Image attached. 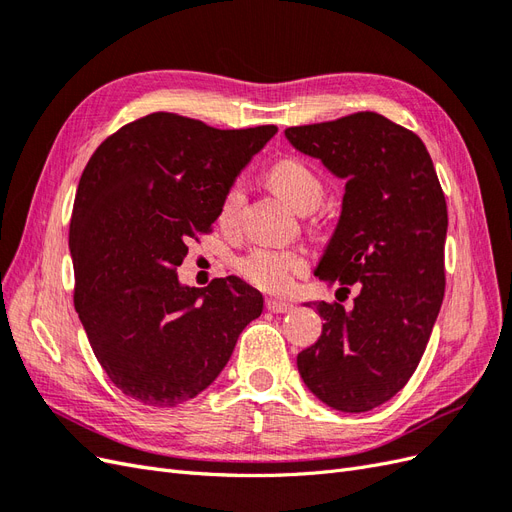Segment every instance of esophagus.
<instances>
[{
    "mask_svg": "<svg viewBox=\"0 0 512 512\" xmlns=\"http://www.w3.org/2000/svg\"><path fill=\"white\" fill-rule=\"evenodd\" d=\"M267 309L273 314H288L292 312V303L288 301H277V299H267Z\"/></svg>",
    "mask_w": 512,
    "mask_h": 512,
    "instance_id": "34e87169",
    "label": "esophagus"
}]
</instances>
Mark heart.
Segmentation results:
<instances>
[{
    "label": "heart",
    "mask_w": 512,
    "mask_h": 512,
    "mask_svg": "<svg viewBox=\"0 0 512 512\" xmlns=\"http://www.w3.org/2000/svg\"><path fill=\"white\" fill-rule=\"evenodd\" d=\"M271 188L280 194L288 205L299 213L316 211L327 185L316 173V168L309 166L301 158H282L277 160L267 173ZM245 207V188L241 181H232L224 190L218 205V224L222 228H235L241 220ZM307 267V260L301 252L280 250V247L258 245L239 260V271L252 286L282 294L288 292L294 284V277L301 275Z\"/></svg>",
    "instance_id": "obj_1"
}]
</instances>
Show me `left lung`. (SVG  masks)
I'll list each match as a JSON object with an SVG mask.
<instances>
[{
    "instance_id": "8db88e82",
    "label": "left lung",
    "mask_w": 512,
    "mask_h": 512,
    "mask_svg": "<svg viewBox=\"0 0 512 512\" xmlns=\"http://www.w3.org/2000/svg\"><path fill=\"white\" fill-rule=\"evenodd\" d=\"M286 138L346 179L316 275L359 288L352 309L314 303L322 335L299 352V374L327 406L367 412L404 389L427 348L446 286V198L421 138L378 113L294 126Z\"/></svg>"
}]
</instances>
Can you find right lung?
I'll return each mask as SVG.
<instances>
[{"label":"right lung","instance_id":"right-lung-1","mask_svg":"<svg viewBox=\"0 0 512 512\" xmlns=\"http://www.w3.org/2000/svg\"><path fill=\"white\" fill-rule=\"evenodd\" d=\"M275 132L151 113L89 158L70 220L74 307L123 395L173 408L203 393L262 314V294L239 277L190 288L177 267L188 245L213 230L224 190Z\"/></svg>","mask_w":512,"mask_h":512}]
</instances>
